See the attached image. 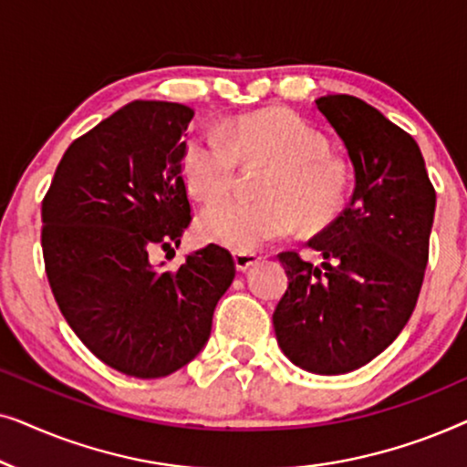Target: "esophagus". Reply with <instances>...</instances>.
<instances>
[{
    "instance_id": "34e87169",
    "label": "esophagus",
    "mask_w": 467,
    "mask_h": 467,
    "mask_svg": "<svg viewBox=\"0 0 467 467\" xmlns=\"http://www.w3.org/2000/svg\"><path fill=\"white\" fill-rule=\"evenodd\" d=\"M259 259H261V254H259V253H235V254H234L235 267H238L240 272H246L248 267L257 264Z\"/></svg>"
}]
</instances>
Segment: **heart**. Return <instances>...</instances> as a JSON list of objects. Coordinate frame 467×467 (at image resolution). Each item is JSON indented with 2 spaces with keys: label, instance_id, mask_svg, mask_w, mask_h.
Here are the masks:
<instances>
[{
  "label": "heart",
  "instance_id": "1",
  "mask_svg": "<svg viewBox=\"0 0 467 467\" xmlns=\"http://www.w3.org/2000/svg\"><path fill=\"white\" fill-rule=\"evenodd\" d=\"M240 161L273 165L261 202L218 200L231 188ZM182 174L191 195L217 200L200 214V232L238 253L285 238L296 221L308 232L329 225L348 189V170L329 155L327 136L289 110L248 114L223 131H193L184 144Z\"/></svg>",
  "mask_w": 467,
  "mask_h": 467
}]
</instances>
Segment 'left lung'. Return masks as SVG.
<instances>
[{"label": "left lung", "mask_w": 467, "mask_h": 467, "mask_svg": "<svg viewBox=\"0 0 467 467\" xmlns=\"http://www.w3.org/2000/svg\"><path fill=\"white\" fill-rule=\"evenodd\" d=\"M317 110L355 170L350 203L308 242L321 267L280 253L289 286L274 310L283 353L315 374H347L406 327L423 285L436 191L410 133L359 98L327 95Z\"/></svg>", "instance_id": "obj_1"}]
</instances>
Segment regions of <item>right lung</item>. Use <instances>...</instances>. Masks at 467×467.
I'll use <instances>...</instances> for the list:
<instances>
[{
    "instance_id": "1",
    "label": "right lung",
    "mask_w": 467,
    "mask_h": 467,
    "mask_svg": "<svg viewBox=\"0 0 467 467\" xmlns=\"http://www.w3.org/2000/svg\"><path fill=\"white\" fill-rule=\"evenodd\" d=\"M193 114L171 101L123 106L69 144L42 202L44 265L61 315L98 359L136 379L195 359L235 276L216 244L176 270L150 261L155 248L174 253L191 223L182 133Z\"/></svg>"
}]
</instances>
